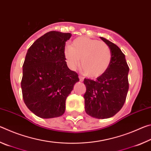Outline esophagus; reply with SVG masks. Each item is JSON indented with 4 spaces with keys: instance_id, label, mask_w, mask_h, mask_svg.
Here are the masks:
<instances>
[{
    "instance_id": "34e87169",
    "label": "esophagus",
    "mask_w": 151,
    "mask_h": 151,
    "mask_svg": "<svg viewBox=\"0 0 151 151\" xmlns=\"http://www.w3.org/2000/svg\"><path fill=\"white\" fill-rule=\"evenodd\" d=\"M79 79H80V81L81 82H83V77L82 76H79Z\"/></svg>"
}]
</instances>
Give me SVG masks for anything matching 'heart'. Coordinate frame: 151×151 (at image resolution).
Masks as SVG:
<instances>
[{
	"instance_id": "b5f03b06",
	"label": "heart",
	"mask_w": 151,
	"mask_h": 151,
	"mask_svg": "<svg viewBox=\"0 0 151 151\" xmlns=\"http://www.w3.org/2000/svg\"><path fill=\"white\" fill-rule=\"evenodd\" d=\"M64 55L68 66L75 68L81 60L82 69L88 77H98L106 72L111 65V49L105 42L86 37L75 39L66 47Z\"/></svg>"
}]
</instances>
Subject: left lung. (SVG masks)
<instances>
[{
  "mask_svg": "<svg viewBox=\"0 0 151 151\" xmlns=\"http://www.w3.org/2000/svg\"><path fill=\"white\" fill-rule=\"evenodd\" d=\"M100 38L111 49V65L95 81L85 78L86 91L84 99L86 114L104 119L115 115L124 105L129 91V68L121 50L110 40Z\"/></svg>",
  "mask_w": 151,
  "mask_h": 151,
  "instance_id": "1",
  "label": "left lung"
}]
</instances>
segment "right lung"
<instances>
[{
  "label": "right lung",
  "mask_w": 151,
  "mask_h": 151,
  "mask_svg": "<svg viewBox=\"0 0 151 151\" xmlns=\"http://www.w3.org/2000/svg\"><path fill=\"white\" fill-rule=\"evenodd\" d=\"M70 33L50 31L39 38L27 50L22 66L21 88L26 106L42 119L62 116L78 74L70 70L64 55Z\"/></svg>",
  "instance_id": "obj_1"
}]
</instances>
